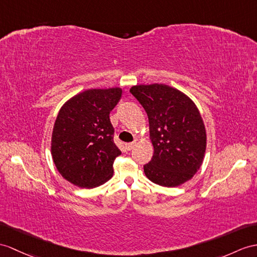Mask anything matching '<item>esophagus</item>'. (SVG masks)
Masks as SVG:
<instances>
[{
  "label": "esophagus",
  "mask_w": 257,
  "mask_h": 257,
  "mask_svg": "<svg viewBox=\"0 0 257 257\" xmlns=\"http://www.w3.org/2000/svg\"><path fill=\"white\" fill-rule=\"evenodd\" d=\"M135 142H133V143H128V144H126V145H125V147H126V149L127 150H131V149H133V147L135 146Z\"/></svg>",
  "instance_id": "34e87169"
}]
</instances>
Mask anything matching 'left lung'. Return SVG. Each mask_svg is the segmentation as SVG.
Listing matches in <instances>:
<instances>
[{
    "mask_svg": "<svg viewBox=\"0 0 257 257\" xmlns=\"http://www.w3.org/2000/svg\"><path fill=\"white\" fill-rule=\"evenodd\" d=\"M131 93L145 109L154 155L144 172L152 182L176 187L191 180L206 152V128L199 110L184 92L165 84L136 85Z\"/></svg>",
    "mask_w": 257,
    "mask_h": 257,
    "instance_id": "left-lung-1",
    "label": "left lung"
}]
</instances>
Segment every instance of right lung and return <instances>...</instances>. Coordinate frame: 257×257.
<instances>
[{
	"mask_svg": "<svg viewBox=\"0 0 257 257\" xmlns=\"http://www.w3.org/2000/svg\"><path fill=\"white\" fill-rule=\"evenodd\" d=\"M121 96L120 87L87 89L61 107L52 131L51 155L68 182L92 189L113 176V161L121 150L113 143L109 114Z\"/></svg>",
	"mask_w": 257,
	"mask_h": 257,
	"instance_id": "add662e5",
	"label": "right lung"
}]
</instances>
